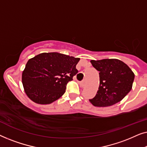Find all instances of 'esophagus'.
Masks as SVG:
<instances>
[{
    "label": "esophagus",
    "mask_w": 147,
    "mask_h": 147,
    "mask_svg": "<svg viewBox=\"0 0 147 147\" xmlns=\"http://www.w3.org/2000/svg\"><path fill=\"white\" fill-rule=\"evenodd\" d=\"M80 86H81L82 88H84V86H86V81H85V80H83V81H82L81 82H80Z\"/></svg>",
    "instance_id": "esophagus-1"
}]
</instances>
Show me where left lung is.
Returning a JSON list of instances; mask_svg holds the SVG:
<instances>
[{
  "mask_svg": "<svg viewBox=\"0 0 147 147\" xmlns=\"http://www.w3.org/2000/svg\"><path fill=\"white\" fill-rule=\"evenodd\" d=\"M99 71L100 86L96 95L90 100L95 106L106 107L123 99L132 89L134 74L123 61L116 59L92 60Z\"/></svg>",
  "mask_w": 147,
  "mask_h": 147,
  "instance_id": "obj_1",
  "label": "left lung"
}]
</instances>
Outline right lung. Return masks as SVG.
<instances>
[{
  "label": "right lung",
  "mask_w": 147,
  "mask_h": 147,
  "mask_svg": "<svg viewBox=\"0 0 147 147\" xmlns=\"http://www.w3.org/2000/svg\"><path fill=\"white\" fill-rule=\"evenodd\" d=\"M80 58L65 54L43 53L27 61L22 74L24 90L32 101L51 104L63 95L68 82L78 74Z\"/></svg>",
  "instance_id": "obj_1"
}]
</instances>
